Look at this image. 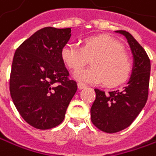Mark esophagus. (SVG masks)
Listing matches in <instances>:
<instances>
[{"instance_id": "esophagus-1", "label": "esophagus", "mask_w": 156, "mask_h": 156, "mask_svg": "<svg viewBox=\"0 0 156 156\" xmlns=\"http://www.w3.org/2000/svg\"><path fill=\"white\" fill-rule=\"evenodd\" d=\"M85 87H86L85 84H83V83H78V88H79V89H83V88H85Z\"/></svg>"}]
</instances>
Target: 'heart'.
Instances as JSON below:
<instances>
[{
  "label": "heart",
  "mask_w": 156,
  "mask_h": 156,
  "mask_svg": "<svg viewBox=\"0 0 156 156\" xmlns=\"http://www.w3.org/2000/svg\"><path fill=\"white\" fill-rule=\"evenodd\" d=\"M61 54L64 63L74 72L92 59V67L74 75L77 80L88 83L104 82L108 86H115L125 82L132 70L131 60L122 45L105 35L85 38L82 47L74 43L66 44Z\"/></svg>",
  "instance_id": "b5f03b06"
}]
</instances>
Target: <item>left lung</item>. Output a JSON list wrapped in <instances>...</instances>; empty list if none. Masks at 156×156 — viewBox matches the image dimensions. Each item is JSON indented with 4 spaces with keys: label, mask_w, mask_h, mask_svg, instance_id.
I'll return each instance as SVG.
<instances>
[{
    "label": "left lung",
    "mask_w": 156,
    "mask_h": 156,
    "mask_svg": "<svg viewBox=\"0 0 156 156\" xmlns=\"http://www.w3.org/2000/svg\"><path fill=\"white\" fill-rule=\"evenodd\" d=\"M126 37L133 55V68L128 85L121 90L105 93L94 89L91 120L102 131L115 133L128 128L144 108L148 98L151 63L144 48L129 32L118 30Z\"/></svg>",
    "instance_id": "8db88e82"
}]
</instances>
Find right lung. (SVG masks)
<instances>
[{
  "label": "right lung",
  "instance_id": "right-lung-1",
  "mask_svg": "<svg viewBox=\"0 0 156 156\" xmlns=\"http://www.w3.org/2000/svg\"><path fill=\"white\" fill-rule=\"evenodd\" d=\"M71 28L44 27L19 46L10 75V93L21 117L32 127L48 129L60 125L77 91L69 79L62 48Z\"/></svg>",
  "mask_w": 156,
  "mask_h": 156
}]
</instances>
